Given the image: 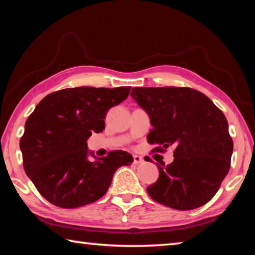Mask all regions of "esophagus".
Returning <instances> with one entry per match:
<instances>
[{"label":"esophagus","instance_id":"34e87169","mask_svg":"<svg viewBox=\"0 0 255 255\" xmlns=\"http://www.w3.org/2000/svg\"><path fill=\"white\" fill-rule=\"evenodd\" d=\"M144 162V159L141 156H139V155H133V164L135 165H138V164H141Z\"/></svg>","mask_w":255,"mask_h":255}]
</instances>
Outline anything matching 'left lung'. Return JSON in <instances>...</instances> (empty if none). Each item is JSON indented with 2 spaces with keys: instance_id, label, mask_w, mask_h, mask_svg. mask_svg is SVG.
I'll use <instances>...</instances> for the list:
<instances>
[{
  "instance_id": "8db88e82",
  "label": "left lung",
  "mask_w": 255,
  "mask_h": 255,
  "mask_svg": "<svg viewBox=\"0 0 255 255\" xmlns=\"http://www.w3.org/2000/svg\"><path fill=\"white\" fill-rule=\"evenodd\" d=\"M130 96L148 112L147 135L153 152L174 146V161L158 165L159 176L147 192L153 200L176 210L208 202L231 167L233 139L225 115L204 93L191 88H133Z\"/></svg>"
}]
</instances>
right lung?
<instances>
[{"label":"right lung","instance_id":"1","mask_svg":"<svg viewBox=\"0 0 255 255\" xmlns=\"http://www.w3.org/2000/svg\"><path fill=\"white\" fill-rule=\"evenodd\" d=\"M130 86L59 90L46 96L25 122L20 139L23 169L40 195L60 208L92 204L109 189L115 172L131 155L110 150L88 159L86 139L105 129L110 108L126 100Z\"/></svg>","mask_w":255,"mask_h":255}]
</instances>
